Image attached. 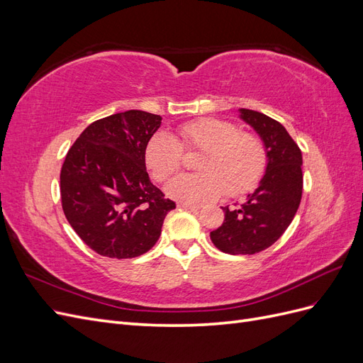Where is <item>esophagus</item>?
<instances>
[{
	"mask_svg": "<svg viewBox=\"0 0 363 363\" xmlns=\"http://www.w3.org/2000/svg\"><path fill=\"white\" fill-rule=\"evenodd\" d=\"M179 207H182V208H186V211H199L200 208V206H194V204H186V203H180L179 204Z\"/></svg>",
	"mask_w": 363,
	"mask_h": 363,
	"instance_id": "34e87169",
	"label": "esophagus"
}]
</instances>
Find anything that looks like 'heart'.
<instances>
[{
    "label": "heart",
    "mask_w": 363,
    "mask_h": 363,
    "mask_svg": "<svg viewBox=\"0 0 363 363\" xmlns=\"http://www.w3.org/2000/svg\"><path fill=\"white\" fill-rule=\"evenodd\" d=\"M179 139L157 131L145 147V163L159 182L177 172L186 151H200L195 168L200 172L172 179L167 192L186 204L215 200L221 194L236 196L255 188L267 169V148L259 136L239 131L230 121L201 118L179 125Z\"/></svg>",
    "instance_id": "heart-1"
}]
</instances>
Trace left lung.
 I'll return each instance as SVG.
<instances>
[{
	"label": "left lung",
	"instance_id": "left-lung-1",
	"mask_svg": "<svg viewBox=\"0 0 363 363\" xmlns=\"http://www.w3.org/2000/svg\"><path fill=\"white\" fill-rule=\"evenodd\" d=\"M240 116L260 135L268 167L255 192L233 208L223 207L224 223L211 232L213 245L227 255H256L289 227L303 194L301 150L279 121L250 108Z\"/></svg>",
	"mask_w": 363,
	"mask_h": 363
}]
</instances>
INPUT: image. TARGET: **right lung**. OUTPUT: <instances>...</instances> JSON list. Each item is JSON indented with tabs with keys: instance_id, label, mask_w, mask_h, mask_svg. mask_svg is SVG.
I'll return each mask as SVG.
<instances>
[{
	"instance_id": "right-lung-1",
	"label": "right lung",
	"mask_w": 363,
	"mask_h": 363,
	"mask_svg": "<svg viewBox=\"0 0 363 363\" xmlns=\"http://www.w3.org/2000/svg\"><path fill=\"white\" fill-rule=\"evenodd\" d=\"M160 115L127 111L95 121L69 148L60 171L62 208L95 252L131 259L155 247L175 203L150 182L145 147Z\"/></svg>"
}]
</instances>
